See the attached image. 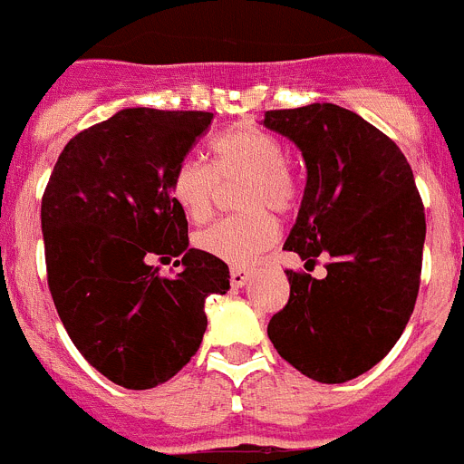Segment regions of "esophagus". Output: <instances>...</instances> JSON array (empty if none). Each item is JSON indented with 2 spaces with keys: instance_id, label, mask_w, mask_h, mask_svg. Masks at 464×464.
I'll return each mask as SVG.
<instances>
[{
  "instance_id": "esophagus-1",
  "label": "esophagus",
  "mask_w": 464,
  "mask_h": 464,
  "mask_svg": "<svg viewBox=\"0 0 464 464\" xmlns=\"http://www.w3.org/2000/svg\"><path fill=\"white\" fill-rule=\"evenodd\" d=\"M252 276V268L249 266H233L231 268V285L233 287H243L245 282Z\"/></svg>"
}]
</instances>
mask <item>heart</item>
I'll return each mask as SVG.
<instances>
[{"instance_id":"heart-1","label":"heart","mask_w":464,"mask_h":464,"mask_svg":"<svg viewBox=\"0 0 464 464\" xmlns=\"http://www.w3.org/2000/svg\"><path fill=\"white\" fill-rule=\"evenodd\" d=\"M236 208L240 215L196 233L200 252L228 264H249L277 240V221L271 209L287 215L299 203L301 184L285 159L276 135L256 126H231L209 142V165L184 159L172 168L168 193L193 224L215 215L219 182H237Z\"/></svg>"}]
</instances>
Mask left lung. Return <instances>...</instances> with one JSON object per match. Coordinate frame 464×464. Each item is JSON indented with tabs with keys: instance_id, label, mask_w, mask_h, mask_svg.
<instances>
[{
	"instance_id": "1",
	"label": "left lung",
	"mask_w": 464,
	"mask_h": 464,
	"mask_svg": "<svg viewBox=\"0 0 464 464\" xmlns=\"http://www.w3.org/2000/svg\"><path fill=\"white\" fill-rule=\"evenodd\" d=\"M264 126L305 160L299 217L285 249L289 301L268 322L282 360L320 382L362 376L400 341L418 299L425 208L413 170L385 132L338 104L271 110ZM317 256L328 277L309 276Z\"/></svg>"
}]
</instances>
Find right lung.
I'll return each mask as SVG.
<instances>
[{"mask_svg": "<svg viewBox=\"0 0 464 464\" xmlns=\"http://www.w3.org/2000/svg\"><path fill=\"white\" fill-rule=\"evenodd\" d=\"M212 123L209 111L135 107L74 135L42 198L48 289L72 343L128 390L170 381L200 348L205 299L228 266L188 247L170 172ZM151 256H182L160 276Z\"/></svg>", "mask_w": 464, "mask_h": 464, "instance_id": "add662e5", "label": "right lung"}]
</instances>
